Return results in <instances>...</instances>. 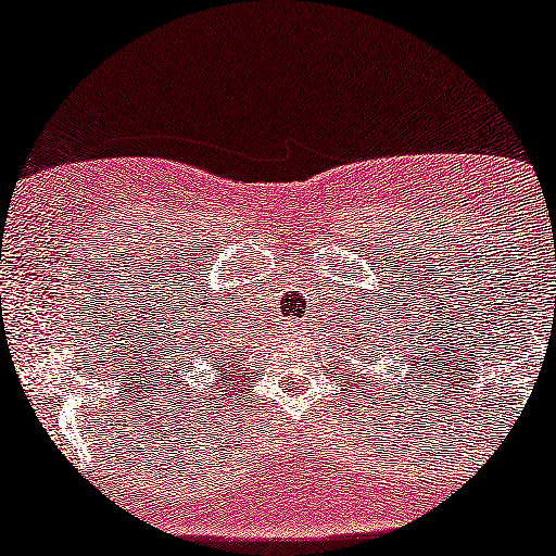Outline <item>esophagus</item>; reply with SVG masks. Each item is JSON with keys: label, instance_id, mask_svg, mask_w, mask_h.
Masks as SVG:
<instances>
[{"label": "esophagus", "instance_id": "1", "mask_svg": "<svg viewBox=\"0 0 556 556\" xmlns=\"http://www.w3.org/2000/svg\"><path fill=\"white\" fill-rule=\"evenodd\" d=\"M290 329H292V331H300V324H295V320H292V324H290Z\"/></svg>", "mask_w": 556, "mask_h": 556}]
</instances>
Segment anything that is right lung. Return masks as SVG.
<instances>
[{"mask_svg":"<svg viewBox=\"0 0 556 556\" xmlns=\"http://www.w3.org/2000/svg\"><path fill=\"white\" fill-rule=\"evenodd\" d=\"M232 359H236V354H232ZM223 367H225V357H217V363H214V370L223 372Z\"/></svg>","mask_w":556,"mask_h":556,"instance_id":"right-lung-1","label":"right lung"}]
</instances>
